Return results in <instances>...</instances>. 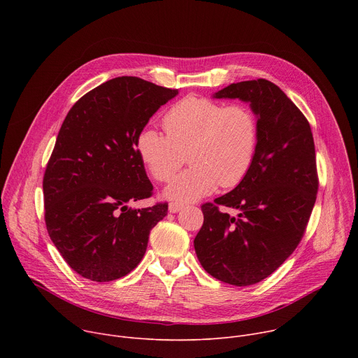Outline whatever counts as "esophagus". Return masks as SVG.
<instances>
[{"label": "esophagus", "mask_w": 358, "mask_h": 358, "mask_svg": "<svg viewBox=\"0 0 358 358\" xmlns=\"http://www.w3.org/2000/svg\"><path fill=\"white\" fill-rule=\"evenodd\" d=\"M180 210H182V206H181V203H178V202H171L170 206H169V211H170L171 214H176V213H178Z\"/></svg>", "instance_id": "1"}]
</instances>
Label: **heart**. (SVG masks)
Returning <instances> with one entry per match:
<instances>
[{"mask_svg": "<svg viewBox=\"0 0 358 358\" xmlns=\"http://www.w3.org/2000/svg\"><path fill=\"white\" fill-rule=\"evenodd\" d=\"M167 133L144 127L137 151L151 177L169 182L182 164H192L166 189V196L191 202L217 187H236L249 173L259 143L258 116L243 103L187 96L164 116Z\"/></svg>", "mask_w": 358, "mask_h": 358, "instance_id": "obj_1", "label": "heart"}]
</instances>
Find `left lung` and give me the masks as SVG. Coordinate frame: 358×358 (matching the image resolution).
Listing matches in <instances>:
<instances>
[{
  "label": "left lung",
  "instance_id": "obj_1",
  "mask_svg": "<svg viewBox=\"0 0 358 358\" xmlns=\"http://www.w3.org/2000/svg\"><path fill=\"white\" fill-rule=\"evenodd\" d=\"M214 97L248 101L258 116L259 143L246 177L201 207L203 224L194 248L211 276L249 286L272 275L304 235L319 188L315 141L308 119L266 79L231 83Z\"/></svg>",
  "mask_w": 358,
  "mask_h": 358
}]
</instances>
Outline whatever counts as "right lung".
<instances>
[{"label": "right lung", "instance_id": "obj_1", "mask_svg": "<svg viewBox=\"0 0 358 358\" xmlns=\"http://www.w3.org/2000/svg\"><path fill=\"white\" fill-rule=\"evenodd\" d=\"M177 89L136 76L110 79L82 96L58 133L43 176L45 224L65 262L93 282L130 273L167 202L134 210L152 185L137 151L138 133Z\"/></svg>", "mask_w": 358, "mask_h": 358}]
</instances>
